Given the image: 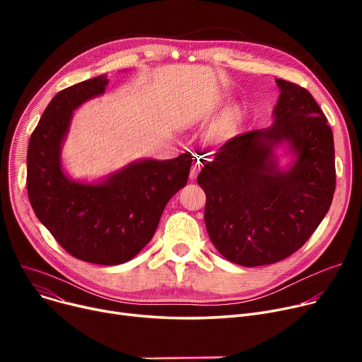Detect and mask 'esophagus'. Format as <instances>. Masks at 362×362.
Wrapping results in <instances>:
<instances>
[{"mask_svg": "<svg viewBox=\"0 0 362 362\" xmlns=\"http://www.w3.org/2000/svg\"><path fill=\"white\" fill-rule=\"evenodd\" d=\"M201 167H202V164H201L199 161H197V163L192 165V168H191V179H192V180H195V179L198 177L199 171H201Z\"/></svg>", "mask_w": 362, "mask_h": 362, "instance_id": "esophagus-1", "label": "esophagus"}]
</instances>
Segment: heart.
Segmentation results:
<instances>
[{
	"label": "heart",
	"instance_id": "heart-1",
	"mask_svg": "<svg viewBox=\"0 0 362 362\" xmlns=\"http://www.w3.org/2000/svg\"><path fill=\"white\" fill-rule=\"evenodd\" d=\"M217 108V100L198 97L182 103L175 111V119L185 126L206 123L216 115ZM246 120H248V112L242 105L233 104L226 107L208 124L205 130V138L216 145H224L240 135Z\"/></svg>",
	"mask_w": 362,
	"mask_h": 362
}]
</instances>
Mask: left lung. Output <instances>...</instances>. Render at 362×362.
Returning <instances> with one entry per match:
<instances>
[{"label":"left lung","mask_w":362,"mask_h":362,"mask_svg":"<svg viewBox=\"0 0 362 362\" xmlns=\"http://www.w3.org/2000/svg\"><path fill=\"white\" fill-rule=\"evenodd\" d=\"M273 124L224 144L198 185L205 226L217 251L243 267L273 264L298 251L326 217L336 187L333 132L313 95L276 79ZM294 158L280 168L275 149Z\"/></svg>","instance_id":"1"}]
</instances>
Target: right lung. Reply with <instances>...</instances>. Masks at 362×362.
Here are the masks:
<instances>
[{
    "mask_svg": "<svg viewBox=\"0 0 362 362\" xmlns=\"http://www.w3.org/2000/svg\"><path fill=\"white\" fill-rule=\"evenodd\" d=\"M107 74L59 92L45 108L28 148V195L36 217L74 258L117 265L154 236L164 206L186 185L192 156L138 160L98 182L71 179L62 148L73 111L100 97Z\"/></svg>",
    "mask_w": 362,
    "mask_h": 362,
    "instance_id": "1",
    "label": "right lung"
}]
</instances>
